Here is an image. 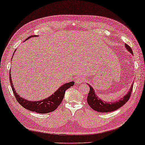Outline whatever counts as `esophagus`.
Segmentation results:
<instances>
[{
    "label": "esophagus",
    "instance_id": "esophagus-1",
    "mask_svg": "<svg viewBox=\"0 0 145 145\" xmlns=\"http://www.w3.org/2000/svg\"><path fill=\"white\" fill-rule=\"evenodd\" d=\"M85 78L83 77V76H76V78H75V81H76V83H83V82L85 81Z\"/></svg>",
    "mask_w": 145,
    "mask_h": 145
}]
</instances>
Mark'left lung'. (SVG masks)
I'll list each match as a JSON object with an SVG mask.
<instances>
[{
  "instance_id": "1",
  "label": "left lung",
  "mask_w": 145,
  "mask_h": 145,
  "mask_svg": "<svg viewBox=\"0 0 145 145\" xmlns=\"http://www.w3.org/2000/svg\"><path fill=\"white\" fill-rule=\"evenodd\" d=\"M125 47L126 48V49L128 50L129 52L133 54L132 48L128 44H125ZM89 86L90 90H89L87 99L89 105L95 111H97L98 112H104V113L113 112V111L118 110V109L123 106L130 99L133 88V85H132L130 89L128 91L127 94L124 95L122 98H121L118 101H116L115 102H105V101H103L102 99H99L97 97V95L95 93L94 89H93V87L90 85H89Z\"/></svg>"
}]
</instances>
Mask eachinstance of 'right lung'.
Segmentation results:
<instances>
[{
    "label": "right lung",
    "instance_id": "right-lung-1",
    "mask_svg": "<svg viewBox=\"0 0 145 145\" xmlns=\"http://www.w3.org/2000/svg\"><path fill=\"white\" fill-rule=\"evenodd\" d=\"M35 35L33 36H30L28 38H30L31 37H35ZM27 38V39H28ZM9 79L10 83L11 85L12 90L13 91V93L15 95V97L17 99V101L19 103L21 106L23 108L27 109V110L31 111V112H35L36 113L39 114H47L50 112H53L56 109L58 108L59 105L61 103L63 99L65 91L67 90L69 87H72L74 85V82L71 81L68 83H65L62 85L61 87L59 88L56 92L54 93L51 96L48 97V98L43 100H40V101H29V100L24 99V98L21 97L19 95H17L15 90V88L13 87V84L12 83L11 76H10V73H9Z\"/></svg>",
    "mask_w": 145,
    "mask_h": 145
}]
</instances>
